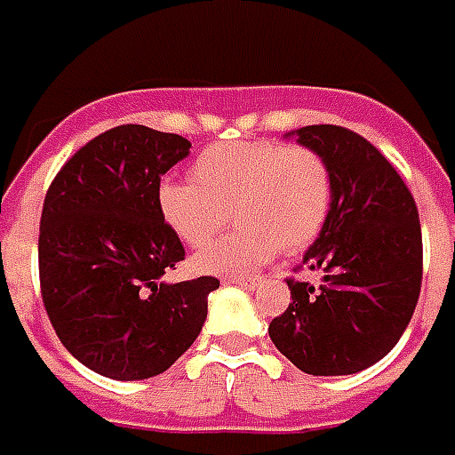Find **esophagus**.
I'll return each instance as SVG.
<instances>
[{
    "label": "esophagus",
    "mask_w": 455,
    "mask_h": 455,
    "mask_svg": "<svg viewBox=\"0 0 455 455\" xmlns=\"http://www.w3.org/2000/svg\"><path fill=\"white\" fill-rule=\"evenodd\" d=\"M228 284H235V286H243V289H250L252 291L257 282L254 279H247V276H228Z\"/></svg>",
    "instance_id": "1"
}]
</instances>
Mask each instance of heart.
<instances>
[{
	"label": "heart",
	"mask_w": 455,
	"mask_h": 455,
	"mask_svg": "<svg viewBox=\"0 0 455 455\" xmlns=\"http://www.w3.org/2000/svg\"><path fill=\"white\" fill-rule=\"evenodd\" d=\"M333 179L321 154L279 141L212 144L193 164V181L156 188L161 220L183 244L201 247L233 211L237 230L193 257L203 274H250L276 252H296L323 230Z\"/></svg>",
	"instance_id": "obj_1"
}]
</instances>
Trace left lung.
<instances>
[{"mask_svg":"<svg viewBox=\"0 0 455 455\" xmlns=\"http://www.w3.org/2000/svg\"><path fill=\"white\" fill-rule=\"evenodd\" d=\"M284 137L323 156L333 201L304 254L306 267L323 274L321 284L286 282L291 304L269 323V338L308 375H355L397 346L417 308V203L395 166L355 132L311 124Z\"/></svg>","mask_w":455,"mask_h":455,"instance_id":"left-lung-1","label":"left lung"}]
</instances>
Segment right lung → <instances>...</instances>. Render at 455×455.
I'll return each instance as SVG.
<instances>
[{
  "instance_id": "add662e5",
  "label": "right lung",
  "mask_w": 455,
  "mask_h": 455,
  "mask_svg": "<svg viewBox=\"0 0 455 455\" xmlns=\"http://www.w3.org/2000/svg\"><path fill=\"white\" fill-rule=\"evenodd\" d=\"M191 141L144 124L108 130L58 171L41 212L44 306L70 355L112 379L166 372L193 346L220 282L161 276L183 244L161 220V176Z\"/></svg>"
}]
</instances>
